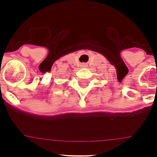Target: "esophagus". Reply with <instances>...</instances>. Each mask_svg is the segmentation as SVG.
<instances>
[{"label": "esophagus", "mask_w": 157, "mask_h": 157, "mask_svg": "<svg viewBox=\"0 0 157 157\" xmlns=\"http://www.w3.org/2000/svg\"><path fill=\"white\" fill-rule=\"evenodd\" d=\"M82 67H87V65L86 64V63H82V64L81 65Z\"/></svg>", "instance_id": "34e87169"}]
</instances>
